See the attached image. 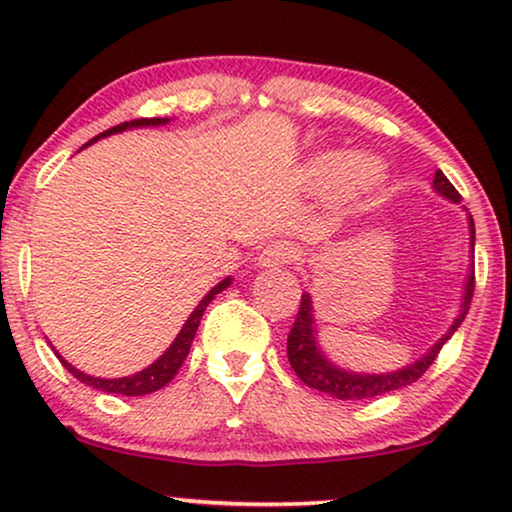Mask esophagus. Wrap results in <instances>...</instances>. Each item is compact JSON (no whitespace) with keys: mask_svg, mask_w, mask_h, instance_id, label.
Masks as SVG:
<instances>
[{"mask_svg":"<svg viewBox=\"0 0 512 512\" xmlns=\"http://www.w3.org/2000/svg\"><path fill=\"white\" fill-rule=\"evenodd\" d=\"M296 258V249L289 242H272L261 251L258 256V265L261 268H282V265L291 263Z\"/></svg>","mask_w":512,"mask_h":512,"instance_id":"esophagus-1","label":"esophagus"}]
</instances>
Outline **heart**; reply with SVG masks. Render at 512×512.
Wrapping results in <instances>:
<instances>
[{
	"mask_svg": "<svg viewBox=\"0 0 512 512\" xmlns=\"http://www.w3.org/2000/svg\"><path fill=\"white\" fill-rule=\"evenodd\" d=\"M310 177L314 184H332L335 180V202L352 207L382 184L384 170L375 158L368 156L349 158L345 153H324L312 160Z\"/></svg>",
	"mask_w": 512,
	"mask_h": 512,
	"instance_id": "1",
	"label": "heart"
}]
</instances>
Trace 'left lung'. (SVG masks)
<instances>
[{
	"label": "left lung",
	"instance_id": "8db88e82",
	"mask_svg": "<svg viewBox=\"0 0 512 512\" xmlns=\"http://www.w3.org/2000/svg\"><path fill=\"white\" fill-rule=\"evenodd\" d=\"M433 191L443 195V198L450 202L461 200L457 188L450 184V179H447L440 170L436 172V177H433ZM468 233H471V254H473V247H475L473 216H468ZM473 282L475 277H473V263H471V270H468L466 284H464V296H461L459 314L454 317L452 326L447 328V333L443 338H438L436 345L426 349L417 361H412L408 366L398 370H391V373H356V370L342 368L338 363L328 359L317 338V319H314L312 296L310 293H303V298H300L298 317L291 326L289 340H286V354H289L291 368L296 370V375L307 384V387L324 391V394L340 398V401H368V398L384 396V394H391V391L408 387V384L417 382L419 377L426 373V368L436 361V356L440 349H443L445 342L452 338L454 331L461 326V321L466 319L468 307H471V298H473V286H475Z\"/></svg>",
	"mask_w": 512,
	"mask_h": 512
}]
</instances>
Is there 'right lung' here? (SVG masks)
I'll return each mask as SVG.
<instances>
[{
	"mask_svg": "<svg viewBox=\"0 0 512 512\" xmlns=\"http://www.w3.org/2000/svg\"><path fill=\"white\" fill-rule=\"evenodd\" d=\"M167 123H170V118H135V121L121 123V125H116V128H109V130L100 132V135L90 139V142H88L86 146L95 144L97 139H102V137L118 135V132L132 130V128H156V125H167ZM86 146H83V149H86ZM230 282H233V277L221 279V282L216 284L214 289L209 291L207 296L200 300L198 307H195V310L191 312V317L186 319L184 326H181V331L177 333V338H174L172 345L167 347L165 352L160 354L158 359L151 363V366H146L144 370H139V373H135V375L114 377V380H111V377H95V375L83 373V370H79V368H74L72 363L62 359V356H60L58 352H55V349H53V352L58 354V359H60L62 366H65V368L69 370V373H72V375L76 377V380L83 382V384H88V387H93V389H100V391H104V394H121V396H144V394H153V391L163 389L165 384L170 382L174 375H177V370L181 368V363L186 361L188 352H191V342H193V338H195V331H198L200 319H202V314H205L207 305L212 303L216 293H221L223 289H228Z\"/></svg>",
	"mask_w": 512,
	"mask_h": 512,
	"instance_id": "right-lung-1",
	"label": "right lung"
}]
</instances>
